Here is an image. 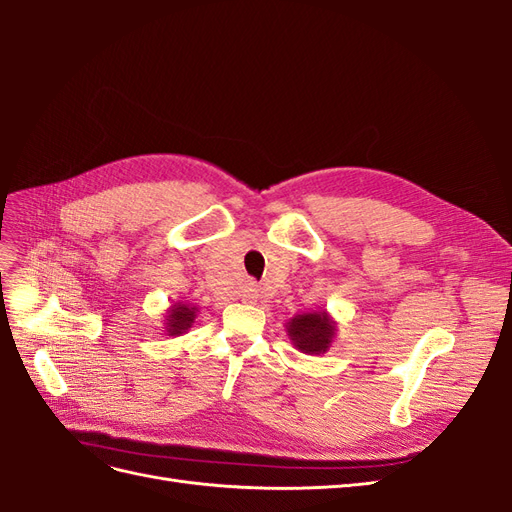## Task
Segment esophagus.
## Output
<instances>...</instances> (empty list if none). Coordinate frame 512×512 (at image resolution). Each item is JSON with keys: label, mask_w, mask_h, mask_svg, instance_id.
<instances>
[{"label": "esophagus", "mask_w": 512, "mask_h": 512, "mask_svg": "<svg viewBox=\"0 0 512 512\" xmlns=\"http://www.w3.org/2000/svg\"><path fill=\"white\" fill-rule=\"evenodd\" d=\"M243 299L250 301V303L256 301V299H258V288H256L254 284H247V286L243 288Z\"/></svg>", "instance_id": "obj_1"}]
</instances>
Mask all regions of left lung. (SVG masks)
<instances>
[{
	"label": "left lung",
	"instance_id": "8db88e82",
	"mask_svg": "<svg viewBox=\"0 0 512 512\" xmlns=\"http://www.w3.org/2000/svg\"><path fill=\"white\" fill-rule=\"evenodd\" d=\"M286 333L292 346L299 352L324 354L333 346V339L337 335V322L327 309H318V312L292 316L286 322Z\"/></svg>",
	"mask_w": 512,
	"mask_h": 512
}]
</instances>
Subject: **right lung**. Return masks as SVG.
<instances>
[{"instance_id": "add662e5", "label": "right lung", "mask_w": 512, "mask_h": 512, "mask_svg": "<svg viewBox=\"0 0 512 512\" xmlns=\"http://www.w3.org/2000/svg\"><path fill=\"white\" fill-rule=\"evenodd\" d=\"M198 307L192 303H173L164 314V333L168 337H179L192 329Z\"/></svg>"}]
</instances>
